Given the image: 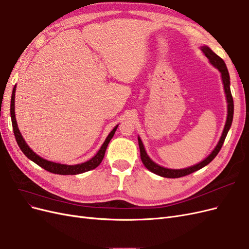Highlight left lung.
I'll return each mask as SVG.
<instances>
[{"instance_id": "8db88e82", "label": "left lung", "mask_w": 249, "mask_h": 249, "mask_svg": "<svg viewBox=\"0 0 249 249\" xmlns=\"http://www.w3.org/2000/svg\"><path fill=\"white\" fill-rule=\"evenodd\" d=\"M201 51H202L203 54L206 55V57L210 60V62L212 63L216 67V69L219 70V71L221 72L222 82H223V86H224V92H225V95H227V101H228V118H227V123H225L224 130L222 132L221 138H220L219 142H218L217 146L214 148L213 152L211 153L209 155V157H207L206 159L203 160V161H201L200 163L194 165V166L185 168V169H168V168H164V167L160 166V165H158L155 162H153L152 160L149 159V157L147 156L145 149H144V146H143V144H142L141 139L138 137V143H139V148H140V157H141L142 163L144 164V166L149 171H152V172L156 173V175L160 176V177H163V178H176L185 177V176L190 175V173H192L194 171L199 170L202 167H205L206 165H208L211 161H212L214 158L218 155V153H219V150L222 147V144H223V142L225 140V137H227L228 132H229L230 127L231 125V123H232L233 101H232V96H231V92L230 74H229V71H228V69H227V65H225L223 60L219 56L216 55L215 53L212 50H211L210 48L202 47Z\"/></svg>"}]
</instances>
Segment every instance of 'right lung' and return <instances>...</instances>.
<instances>
[{
  "mask_svg": "<svg viewBox=\"0 0 249 249\" xmlns=\"http://www.w3.org/2000/svg\"><path fill=\"white\" fill-rule=\"evenodd\" d=\"M16 88H17V85L13 88L12 96H11V104H10L11 122H12L13 133H14V136H16L19 148L21 149V152L26 155L27 158H29L30 160H32L37 165H39V166L42 167L43 169H46L52 173H57V175H63V176L79 175V173L89 171V170L94 169L99 166L104 159L105 152H106L110 140L112 139L113 136H114V133L117 129L118 124L111 131V133L108 135L107 139L105 140L101 149L97 152V154L92 158L91 160H89V161H87L85 163H82V164H77V165H64V164H59V163H54V162H51L48 160H44L38 155H36L33 150L27 145L26 141L24 140V138H22V136H21V134L19 133L18 124H17V119H16V113H14V97H16Z\"/></svg>",
  "mask_w": 249,
  "mask_h": 249,
  "instance_id": "right-lung-1",
  "label": "right lung"
}]
</instances>
